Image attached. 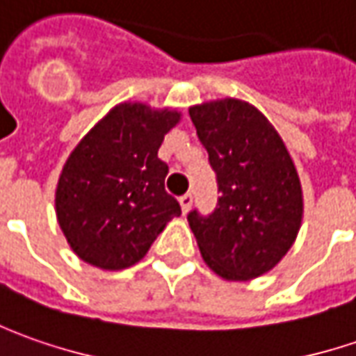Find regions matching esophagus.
<instances>
[{"label": "esophagus", "instance_id": "1", "mask_svg": "<svg viewBox=\"0 0 356 356\" xmlns=\"http://www.w3.org/2000/svg\"><path fill=\"white\" fill-rule=\"evenodd\" d=\"M179 202H181V209H183V213H187V211L191 209V204H193V195H191V193L181 195V197H179Z\"/></svg>", "mask_w": 356, "mask_h": 356}]
</instances>
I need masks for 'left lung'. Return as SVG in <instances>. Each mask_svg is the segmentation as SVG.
Masks as SVG:
<instances>
[{
    "mask_svg": "<svg viewBox=\"0 0 356 356\" xmlns=\"http://www.w3.org/2000/svg\"><path fill=\"white\" fill-rule=\"evenodd\" d=\"M189 116L220 193L213 213L187 215L202 260L227 280L262 276L300 230L303 199L293 161L272 124L242 100L193 106Z\"/></svg>",
    "mask_w": 356,
    "mask_h": 356,
    "instance_id": "obj_1",
    "label": "left lung"
}]
</instances>
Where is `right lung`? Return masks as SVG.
I'll use <instances>...</instances> for the list:
<instances>
[{
	"mask_svg": "<svg viewBox=\"0 0 356 356\" xmlns=\"http://www.w3.org/2000/svg\"><path fill=\"white\" fill-rule=\"evenodd\" d=\"M175 110L120 104L70 154L56 187V218L70 248L102 270H124L147 254L173 216L165 161L157 157Z\"/></svg>",
	"mask_w": 356,
	"mask_h": 356,
	"instance_id": "right-lung-1",
	"label": "right lung"
}]
</instances>
